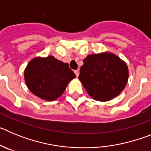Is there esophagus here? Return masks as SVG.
<instances>
[{
  "instance_id": "34e87169",
  "label": "esophagus",
  "mask_w": 151,
  "mask_h": 151,
  "mask_svg": "<svg viewBox=\"0 0 151 151\" xmlns=\"http://www.w3.org/2000/svg\"><path fill=\"white\" fill-rule=\"evenodd\" d=\"M74 73L75 74H76V77H78V75H79V72H78V70H75Z\"/></svg>"
}]
</instances>
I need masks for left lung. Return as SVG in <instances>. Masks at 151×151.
Instances as JSON below:
<instances>
[{
	"label": "left lung",
	"mask_w": 151,
	"mask_h": 151,
	"mask_svg": "<svg viewBox=\"0 0 151 151\" xmlns=\"http://www.w3.org/2000/svg\"><path fill=\"white\" fill-rule=\"evenodd\" d=\"M78 79L94 100L107 101L120 94L127 84L129 69L115 54H90L83 60Z\"/></svg>",
	"instance_id": "obj_1"
}]
</instances>
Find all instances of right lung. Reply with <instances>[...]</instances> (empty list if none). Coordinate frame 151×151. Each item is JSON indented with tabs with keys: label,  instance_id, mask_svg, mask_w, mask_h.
<instances>
[{
	"label": "right lung",
	"instance_id": "add662e5",
	"mask_svg": "<svg viewBox=\"0 0 151 151\" xmlns=\"http://www.w3.org/2000/svg\"><path fill=\"white\" fill-rule=\"evenodd\" d=\"M24 78L32 93L41 99L53 101L62 95L76 75L69 64L48 56L32 60L25 69Z\"/></svg>",
	"mask_w": 151,
	"mask_h": 151
}]
</instances>
